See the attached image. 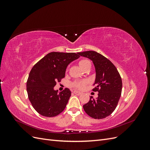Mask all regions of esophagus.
I'll return each instance as SVG.
<instances>
[{"label":"esophagus","mask_w":150,"mask_h":150,"mask_svg":"<svg viewBox=\"0 0 150 150\" xmlns=\"http://www.w3.org/2000/svg\"><path fill=\"white\" fill-rule=\"evenodd\" d=\"M75 94H77V95H81L82 94V93L80 92V91H74L73 92Z\"/></svg>","instance_id":"esophagus-1"}]
</instances>
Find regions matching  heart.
<instances>
[{"mask_svg":"<svg viewBox=\"0 0 150 150\" xmlns=\"http://www.w3.org/2000/svg\"><path fill=\"white\" fill-rule=\"evenodd\" d=\"M79 65L81 67V68L83 69L84 67H86L88 65H91V62L86 59H83L79 61ZM88 83L87 81H76V82H74V83H72V86L76 88H79V89H83L86 83Z\"/></svg>","mask_w":150,"mask_h":150,"instance_id":"obj_1","label":"heart"}]
</instances>
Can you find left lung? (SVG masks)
I'll return each mask as SVG.
<instances>
[{"label": "left lung", "mask_w": 150, "mask_h": 150, "mask_svg": "<svg viewBox=\"0 0 150 150\" xmlns=\"http://www.w3.org/2000/svg\"><path fill=\"white\" fill-rule=\"evenodd\" d=\"M93 61L96 71V79L93 91H98V97H90L83 105L85 112L94 119H103L115 111L121 97L122 80L115 65L106 57L96 51L78 53Z\"/></svg>", "instance_id": "1"}]
</instances>
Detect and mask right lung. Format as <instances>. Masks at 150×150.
Returning <instances> with one entry per match:
<instances>
[{"label": "right lung", "mask_w": 150, "mask_h": 150, "mask_svg": "<svg viewBox=\"0 0 150 150\" xmlns=\"http://www.w3.org/2000/svg\"><path fill=\"white\" fill-rule=\"evenodd\" d=\"M79 57L78 53L52 52L32 68L27 81V91L32 105L40 115L54 117L64 111L71 91L66 88L59 92L54 88L65 77L67 66Z\"/></svg>", "instance_id": "1"}]
</instances>
